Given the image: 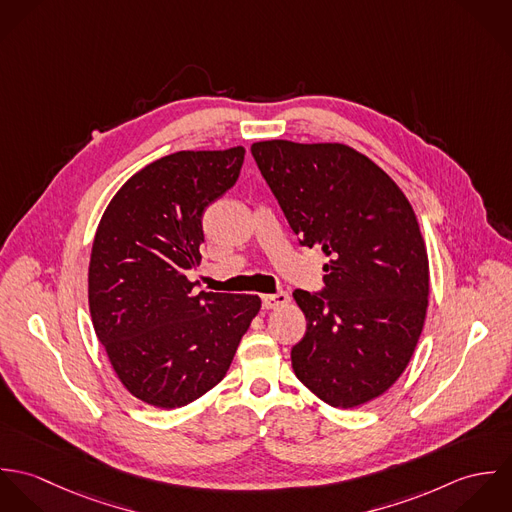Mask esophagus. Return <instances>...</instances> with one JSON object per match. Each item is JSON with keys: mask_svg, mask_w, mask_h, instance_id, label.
Instances as JSON below:
<instances>
[{"mask_svg": "<svg viewBox=\"0 0 512 512\" xmlns=\"http://www.w3.org/2000/svg\"><path fill=\"white\" fill-rule=\"evenodd\" d=\"M290 301V295L286 292L278 293H266L262 295V307L264 309H276V307H282Z\"/></svg>", "mask_w": 512, "mask_h": 512, "instance_id": "1", "label": "esophagus"}]
</instances>
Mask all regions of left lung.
Instances as JSON below:
<instances>
[{
    "mask_svg": "<svg viewBox=\"0 0 512 512\" xmlns=\"http://www.w3.org/2000/svg\"><path fill=\"white\" fill-rule=\"evenodd\" d=\"M252 155L299 244L327 256L325 288L295 290L307 319L295 376L323 402L355 408L384 394L424 329L430 264L400 187L343 144H252Z\"/></svg>",
    "mask_w": 512,
    "mask_h": 512,
    "instance_id": "obj_1",
    "label": "left lung"
}]
</instances>
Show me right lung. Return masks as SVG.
<instances>
[{
	"label": "right lung",
	"instance_id": "1",
	"mask_svg": "<svg viewBox=\"0 0 512 512\" xmlns=\"http://www.w3.org/2000/svg\"><path fill=\"white\" fill-rule=\"evenodd\" d=\"M244 147L177 151L132 175L106 207L90 254L88 305L124 388L179 408L224 378L258 295L193 292L203 213L238 179Z\"/></svg>",
	"mask_w": 512,
	"mask_h": 512
}]
</instances>
